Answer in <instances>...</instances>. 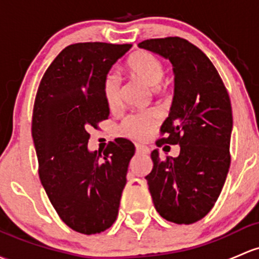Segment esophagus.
Wrapping results in <instances>:
<instances>
[{
    "label": "esophagus",
    "instance_id": "esophagus-1",
    "mask_svg": "<svg viewBox=\"0 0 259 259\" xmlns=\"http://www.w3.org/2000/svg\"><path fill=\"white\" fill-rule=\"evenodd\" d=\"M135 148H137V152H140V154H149V148L141 145V144H135Z\"/></svg>",
    "mask_w": 259,
    "mask_h": 259
}]
</instances>
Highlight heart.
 <instances>
[{"label": "heart", "mask_w": 259, "mask_h": 259, "mask_svg": "<svg viewBox=\"0 0 259 259\" xmlns=\"http://www.w3.org/2000/svg\"><path fill=\"white\" fill-rule=\"evenodd\" d=\"M126 68L133 77L150 87L160 83L164 77V65L161 61L149 52H138L127 61ZM105 103L108 108L115 110L120 105V81L115 74H108L103 85ZM160 119L156 111L148 110L130 114L120 125V133L135 140H144L157 126Z\"/></svg>", "instance_id": "1"}]
</instances>
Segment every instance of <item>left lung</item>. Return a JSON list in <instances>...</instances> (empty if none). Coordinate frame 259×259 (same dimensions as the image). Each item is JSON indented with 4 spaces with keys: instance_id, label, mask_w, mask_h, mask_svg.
<instances>
[{
    "instance_id": "8db88e82",
    "label": "left lung",
    "mask_w": 259,
    "mask_h": 259,
    "mask_svg": "<svg viewBox=\"0 0 259 259\" xmlns=\"http://www.w3.org/2000/svg\"><path fill=\"white\" fill-rule=\"evenodd\" d=\"M139 47L172 64L174 99L161 125L167 137L156 144L180 145L178 157L161 160L157 149L152 151L154 166L145 179L160 216L190 225L211 211L227 178L233 126L230 97L208 57L189 40L155 38Z\"/></svg>"
}]
</instances>
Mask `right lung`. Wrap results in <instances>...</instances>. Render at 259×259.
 I'll return each mask as SVG.
<instances>
[{
    "label": "right lung",
    "mask_w": 259,
    "mask_h": 259,
    "mask_svg": "<svg viewBox=\"0 0 259 259\" xmlns=\"http://www.w3.org/2000/svg\"><path fill=\"white\" fill-rule=\"evenodd\" d=\"M132 45L75 43L65 47L40 80L32 137L39 179L68 227L84 235L108 230L118 216L135 146L109 143L103 155L88 149V130L109 115L103 85Z\"/></svg>",
    "instance_id": "1"
}]
</instances>
